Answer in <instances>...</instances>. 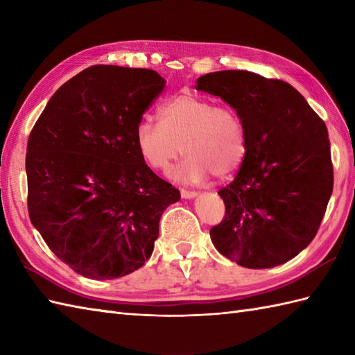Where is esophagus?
Listing matches in <instances>:
<instances>
[{"label":"esophagus","instance_id":"obj_1","mask_svg":"<svg viewBox=\"0 0 355 355\" xmlns=\"http://www.w3.org/2000/svg\"><path fill=\"white\" fill-rule=\"evenodd\" d=\"M180 193H182V198H184V200H192V198H195V197H197V192H192V191H182V192H180Z\"/></svg>","mask_w":355,"mask_h":355}]
</instances>
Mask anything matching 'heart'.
Masks as SVG:
<instances>
[{
    "label": "heart",
    "instance_id": "1",
    "mask_svg": "<svg viewBox=\"0 0 355 355\" xmlns=\"http://www.w3.org/2000/svg\"><path fill=\"white\" fill-rule=\"evenodd\" d=\"M158 120H141L134 141L140 158L150 169L166 172L183 154L172 172L177 182L198 184L209 175L227 178L245 154L244 126L235 110L214 105L205 97L182 93L158 108Z\"/></svg>",
    "mask_w": 355,
    "mask_h": 355
}]
</instances>
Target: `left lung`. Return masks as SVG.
Instances as JSON below:
<instances>
[{"label":"left lung","instance_id":"1","mask_svg":"<svg viewBox=\"0 0 355 355\" xmlns=\"http://www.w3.org/2000/svg\"><path fill=\"white\" fill-rule=\"evenodd\" d=\"M197 89L229 103L245 134L241 169L218 192L225 216L212 243L241 267L281 266L314 239L333 193L327 125L284 80L224 70L201 76Z\"/></svg>","mask_w":355,"mask_h":355}]
</instances>
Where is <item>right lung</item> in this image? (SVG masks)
I'll use <instances>...</instances> for the list:
<instances>
[{"label": "right lung", "instance_id": "add662e5", "mask_svg": "<svg viewBox=\"0 0 355 355\" xmlns=\"http://www.w3.org/2000/svg\"><path fill=\"white\" fill-rule=\"evenodd\" d=\"M164 85L154 70L88 67L51 96L30 134V220L82 276L107 281L145 266L162 214L180 200L134 141Z\"/></svg>", "mask_w": 355, "mask_h": 355}]
</instances>
